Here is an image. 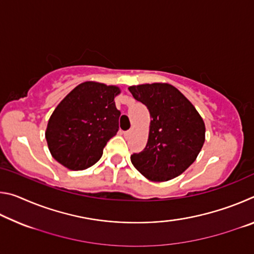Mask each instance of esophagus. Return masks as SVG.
<instances>
[{"mask_svg":"<svg viewBox=\"0 0 254 254\" xmlns=\"http://www.w3.org/2000/svg\"><path fill=\"white\" fill-rule=\"evenodd\" d=\"M130 134H131V131H130V130H127V131H124V132H123V135L126 136V137H127V136L130 135Z\"/></svg>","mask_w":254,"mask_h":254,"instance_id":"obj_1","label":"esophagus"}]
</instances>
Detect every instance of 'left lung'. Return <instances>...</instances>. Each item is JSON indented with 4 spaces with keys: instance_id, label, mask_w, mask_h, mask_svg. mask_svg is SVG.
I'll return each mask as SVG.
<instances>
[{
    "instance_id": "8db88e82",
    "label": "left lung",
    "mask_w": 254,
    "mask_h": 254,
    "mask_svg": "<svg viewBox=\"0 0 254 254\" xmlns=\"http://www.w3.org/2000/svg\"><path fill=\"white\" fill-rule=\"evenodd\" d=\"M128 91L148 107L151 117L148 143L143 151L132 154V165L152 182H167L182 175L205 142L203 119L169 84L131 86Z\"/></svg>"
}]
</instances>
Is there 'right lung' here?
Instances as JSON below:
<instances>
[{
	"mask_svg": "<svg viewBox=\"0 0 254 254\" xmlns=\"http://www.w3.org/2000/svg\"><path fill=\"white\" fill-rule=\"evenodd\" d=\"M119 93L117 86L85 81L59 103L46 131L56 160L71 170L86 169L100 160L119 131L121 112L114 103Z\"/></svg>",
	"mask_w": 254,
	"mask_h": 254,
	"instance_id": "1",
	"label": "right lung"
}]
</instances>
